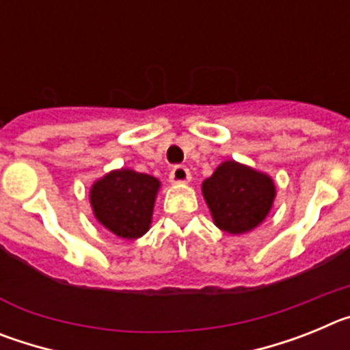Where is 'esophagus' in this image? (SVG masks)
<instances>
[{
	"label": "esophagus",
	"instance_id": "esophagus-1",
	"mask_svg": "<svg viewBox=\"0 0 350 350\" xmlns=\"http://www.w3.org/2000/svg\"><path fill=\"white\" fill-rule=\"evenodd\" d=\"M170 180L173 184H185L191 180V172L185 166H173L170 172Z\"/></svg>",
	"mask_w": 350,
	"mask_h": 350
}]
</instances>
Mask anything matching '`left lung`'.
Returning a JSON list of instances; mask_svg holds the SVG:
<instances>
[{"label":"left lung","mask_w":350,"mask_h":350,"mask_svg":"<svg viewBox=\"0 0 350 350\" xmlns=\"http://www.w3.org/2000/svg\"><path fill=\"white\" fill-rule=\"evenodd\" d=\"M203 198L219 230L242 234L254 230L270 213L275 184L267 173L237 161H224L202 184Z\"/></svg>","instance_id":"obj_1"}]
</instances>
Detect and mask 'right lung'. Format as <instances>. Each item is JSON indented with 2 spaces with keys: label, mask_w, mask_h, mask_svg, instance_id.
Here are the masks:
<instances>
[{
  "label": "right lung",
  "mask_w": 350,
  "mask_h": 350,
  "mask_svg": "<svg viewBox=\"0 0 350 350\" xmlns=\"http://www.w3.org/2000/svg\"><path fill=\"white\" fill-rule=\"evenodd\" d=\"M161 182L135 170H113L91 187L92 212L101 226L126 240L145 234L152 222Z\"/></svg>",
  "instance_id": "1"
}]
</instances>
